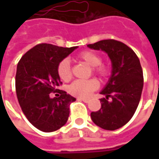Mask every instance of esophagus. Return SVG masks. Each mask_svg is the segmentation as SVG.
<instances>
[{"label":"esophagus","instance_id":"34e87169","mask_svg":"<svg viewBox=\"0 0 159 159\" xmlns=\"http://www.w3.org/2000/svg\"><path fill=\"white\" fill-rule=\"evenodd\" d=\"M77 100H80V101H83V102H85V103H88V102L89 101V100H87V99H83V98H78Z\"/></svg>","mask_w":159,"mask_h":159}]
</instances>
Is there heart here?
I'll return each instance as SVG.
<instances>
[{"instance_id": "b5f03b06", "label": "heart", "mask_w": 159, "mask_h": 159, "mask_svg": "<svg viewBox=\"0 0 159 159\" xmlns=\"http://www.w3.org/2000/svg\"><path fill=\"white\" fill-rule=\"evenodd\" d=\"M78 59L85 62L91 67H93L94 71L99 74L100 76H106L108 73V69L103 66H100L101 64V57L98 53L93 51H84L78 55ZM58 74L63 81H69L71 77V71L70 61L67 59H63L58 66ZM99 87V83L96 80H76L70 86V93L80 97V98H87L90 95V93L95 90Z\"/></svg>"}]
</instances>
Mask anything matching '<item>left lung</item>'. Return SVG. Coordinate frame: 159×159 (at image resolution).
Returning a JSON list of instances; mask_svg holds the SVG:
<instances>
[{"label":"left lung","instance_id":"left-lung-1","mask_svg":"<svg viewBox=\"0 0 159 159\" xmlns=\"http://www.w3.org/2000/svg\"><path fill=\"white\" fill-rule=\"evenodd\" d=\"M88 47L105 52L111 62L110 78L100 92L106 98L100 99V110L91 112V119L101 129H117L131 119L140 102L144 83L140 59L130 48L116 40H102Z\"/></svg>","mask_w":159,"mask_h":159}]
</instances>
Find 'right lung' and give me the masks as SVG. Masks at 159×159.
Listing matches in <instances>:
<instances>
[{"label":"right lung","instance_id":"right-lung-1","mask_svg":"<svg viewBox=\"0 0 159 159\" xmlns=\"http://www.w3.org/2000/svg\"><path fill=\"white\" fill-rule=\"evenodd\" d=\"M76 48L38 44L26 52L17 66L15 86L19 103L30 123L41 131H55L68 120L70 103L76 98L66 91H60L59 98H51L49 94L62 83L58 74L59 64Z\"/></svg>","mask_w":159,"mask_h":159}]
</instances>
